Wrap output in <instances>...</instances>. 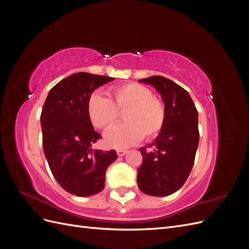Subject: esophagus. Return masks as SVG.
<instances>
[{"mask_svg": "<svg viewBox=\"0 0 249 249\" xmlns=\"http://www.w3.org/2000/svg\"><path fill=\"white\" fill-rule=\"evenodd\" d=\"M116 153H117L118 157H124L127 153V150L126 149H117Z\"/></svg>", "mask_w": 249, "mask_h": 249, "instance_id": "esophagus-1", "label": "esophagus"}]
</instances>
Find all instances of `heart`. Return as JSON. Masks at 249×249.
I'll return each instance as SVG.
<instances>
[{
  "label": "heart",
  "instance_id": "1",
  "mask_svg": "<svg viewBox=\"0 0 249 249\" xmlns=\"http://www.w3.org/2000/svg\"><path fill=\"white\" fill-rule=\"evenodd\" d=\"M125 124L113 127L105 135V144L111 148H126L138 143L143 136L156 137L166 122V109L161 100L153 96L149 88L126 83L114 87L110 99L94 92L87 101V113L91 124L108 130L117 122L119 112L124 111Z\"/></svg>",
  "mask_w": 249,
  "mask_h": 249
}]
</instances>
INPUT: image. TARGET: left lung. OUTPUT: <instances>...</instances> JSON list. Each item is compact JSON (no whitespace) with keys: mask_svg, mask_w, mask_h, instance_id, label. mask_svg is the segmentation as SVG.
<instances>
[{"mask_svg":"<svg viewBox=\"0 0 249 249\" xmlns=\"http://www.w3.org/2000/svg\"><path fill=\"white\" fill-rule=\"evenodd\" d=\"M160 93L166 109V122L156 137L153 151L140 147L142 164L138 168L139 189L152 196L177 192L189 177L199 142L198 113L190 94L162 76L139 80Z\"/></svg>","mask_w":249,"mask_h":249,"instance_id":"obj_1","label":"left lung"}]
</instances>
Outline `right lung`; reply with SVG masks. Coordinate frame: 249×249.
I'll return each instance as SVG.
<instances>
[{
	"mask_svg": "<svg viewBox=\"0 0 249 249\" xmlns=\"http://www.w3.org/2000/svg\"><path fill=\"white\" fill-rule=\"evenodd\" d=\"M114 78L77 72L60 81L41 111L42 145L53 176L65 191L90 196L105 187L106 170L117 159L115 150H92L102 138L87 113V101L96 88Z\"/></svg>",
	"mask_w": 249,
	"mask_h": 249,
	"instance_id": "add662e5",
	"label": "right lung"
}]
</instances>
